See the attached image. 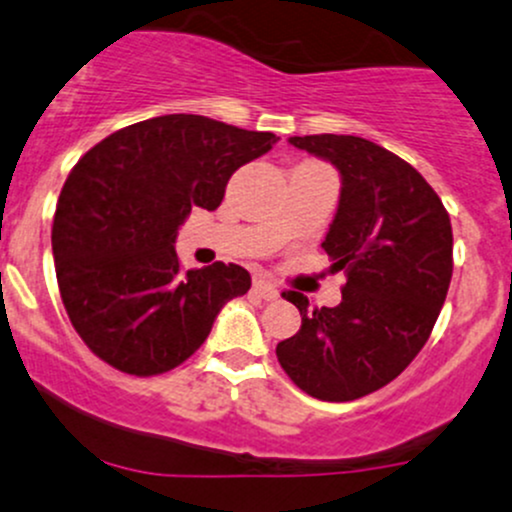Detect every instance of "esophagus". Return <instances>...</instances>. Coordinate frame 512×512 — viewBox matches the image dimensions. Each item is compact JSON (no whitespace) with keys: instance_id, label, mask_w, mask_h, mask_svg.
I'll use <instances>...</instances> for the list:
<instances>
[{"instance_id":"34e87169","label":"esophagus","mask_w":512,"mask_h":512,"mask_svg":"<svg viewBox=\"0 0 512 512\" xmlns=\"http://www.w3.org/2000/svg\"><path fill=\"white\" fill-rule=\"evenodd\" d=\"M252 294H257V297L265 299V301H277L279 299V289L274 287V284L265 282V279H255V284H252Z\"/></svg>"}]
</instances>
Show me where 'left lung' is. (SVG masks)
<instances>
[{
  "label": "left lung",
  "instance_id": "left-lung-1",
  "mask_svg": "<svg viewBox=\"0 0 512 512\" xmlns=\"http://www.w3.org/2000/svg\"><path fill=\"white\" fill-rule=\"evenodd\" d=\"M341 171V201L324 250L346 272L341 304L309 306L284 292L301 328L277 343L292 383L324 402H351L397 378L424 348L454 272V235L444 203L424 176L353 134L289 137Z\"/></svg>",
  "mask_w": 512,
  "mask_h": 512
}]
</instances>
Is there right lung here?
<instances>
[{"label":"right lung","instance_id":"add662e5","mask_svg":"<svg viewBox=\"0 0 512 512\" xmlns=\"http://www.w3.org/2000/svg\"><path fill=\"white\" fill-rule=\"evenodd\" d=\"M272 132L203 115H161L112 132L78 159L58 196L51 245L68 319L115 370L152 378L191 358L250 272L181 270L176 230L215 211L230 176L270 152Z\"/></svg>","mask_w":512,"mask_h":512}]
</instances>
